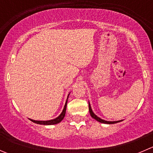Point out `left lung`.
<instances>
[{"instance_id":"obj_1","label":"left lung","mask_w":153,"mask_h":153,"mask_svg":"<svg viewBox=\"0 0 153 153\" xmlns=\"http://www.w3.org/2000/svg\"><path fill=\"white\" fill-rule=\"evenodd\" d=\"M89 113H90V115H91V116H92V118H94V119H95V120H96V121H98V122L104 123V124H115V123H118V122H120V121H104V120L101 119V118H100L99 117L97 116L96 115H95V113H94V112H92V108H91V106H90V104H89Z\"/></svg>"}]
</instances>
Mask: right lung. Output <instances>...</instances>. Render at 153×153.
Returning <instances> with one entry per match:
<instances>
[{
    "mask_svg": "<svg viewBox=\"0 0 153 153\" xmlns=\"http://www.w3.org/2000/svg\"><path fill=\"white\" fill-rule=\"evenodd\" d=\"M67 101H66L65 106H64V109H63V111H62V112H61V114L59 115V116L57 117L56 118H55V119L49 120V121H35V120L30 119V121H32V122L35 123V124H43V125H52V124H58V123H60L61 121H62L63 119H64V116H65L66 109H67Z\"/></svg>",
    "mask_w": 153,
    "mask_h": 153,
    "instance_id": "1",
    "label": "right lung"
}]
</instances>
